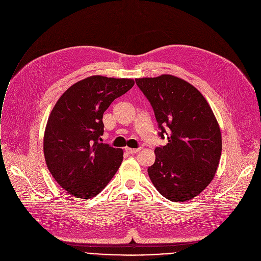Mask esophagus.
<instances>
[{
	"label": "esophagus",
	"mask_w": 261,
	"mask_h": 261,
	"mask_svg": "<svg viewBox=\"0 0 261 261\" xmlns=\"http://www.w3.org/2000/svg\"><path fill=\"white\" fill-rule=\"evenodd\" d=\"M125 151H126V153H128V154H135V153L139 152L140 149H139V148H138V149H134V148H128V147H126V148H125Z\"/></svg>",
	"instance_id": "34e87169"
}]
</instances>
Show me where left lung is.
Returning a JSON list of instances; mask_svg holds the SVG:
<instances>
[{"label": "left lung", "instance_id": "obj_1", "mask_svg": "<svg viewBox=\"0 0 261 261\" xmlns=\"http://www.w3.org/2000/svg\"><path fill=\"white\" fill-rule=\"evenodd\" d=\"M136 83L154 110L160 136L168 135V144L154 150L149 178L169 200L192 199L214 179L222 151L220 127L209 102L192 84L170 74L137 78Z\"/></svg>", "mask_w": 261, "mask_h": 261}]
</instances>
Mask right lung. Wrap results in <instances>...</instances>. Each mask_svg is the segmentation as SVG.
<instances>
[{"label":"right lung","instance_id":"obj_1","mask_svg":"<svg viewBox=\"0 0 261 261\" xmlns=\"http://www.w3.org/2000/svg\"><path fill=\"white\" fill-rule=\"evenodd\" d=\"M134 84L128 78L90 76L70 86L51 110L43 139L46 166L74 197L95 196L118 171L123 150L99 142L102 114Z\"/></svg>","mask_w":261,"mask_h":261}]
</instances>
